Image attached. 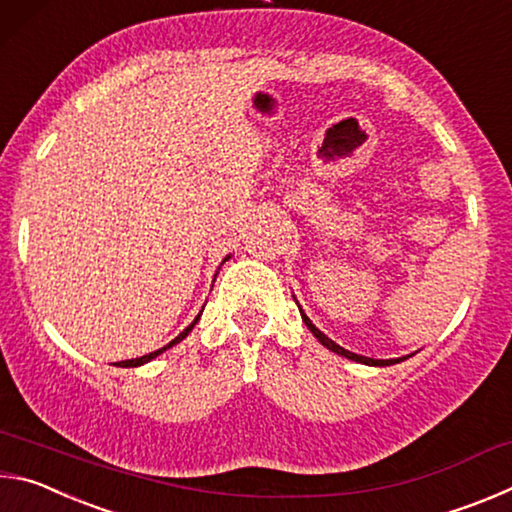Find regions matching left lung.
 <instances>
[{"mask_svg": "<svg viewBox=\"0 0 512 512\" xmlns=\"http://www.w3.org/2000/svg\"><path fill=\"white\" fill-rule=\"evenodd\" d=\"M293 300H296V298H293ZM296 305H298V302H296ZM298 309H300V305H298ZM300 316H302V323L307 325V329H309L311 334L316 336L320 345H325L327 350H332V352H336V354H341V357H345V359L357 361V363H363V366H379V368H381V366H393V363H400V361H404V359H406V357H400V359H370V357H363V354H354V352H350V350L341 348L339 343H334L332 339H329V336H325L323 332H320V329H318L314 323H311L309 316H307L305 311H302V309H300Z\"/></svg>", "mask_w": 512, "mask_h": 512, "instance_id": "8db88e82", "label": "left lung"}]
</instances>
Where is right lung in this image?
I'll return each instance as SVG.
<instances>
[{"label": "right lung", "instance_id": "1", "mask_svg": "<svg viewBox=\"0 0 512 512\" xmlns=\"http://www.w3.org/2000/svg\"><path fill=\"white\" fill-rule=\"evenodd\" d=\"M228 259H230V255H225V259H223V262L221 264H225V262H228ZM221 268V266H219ZM216 273H219V271H216ZM216 277V275H214ZM201 314H203V311H201ZM201 314H198L194 320H192V325H187L185 329H183V332H180L178 336H176V339H173V341H169L167 345H164V348H160V350H155V352H149V354H144V357H137V359H126V361H119V363H115V366H119V368H137V366H144V363H149L151 359H155V357H160V354L162 352H167L169 348H173V345H176V343H180V341H183L185 339V336L189 334V332H192V329H194V325L198 323V318H201Z\"/></svg>", "mask_w": 512, "mask_h": 512}]
</instances>
